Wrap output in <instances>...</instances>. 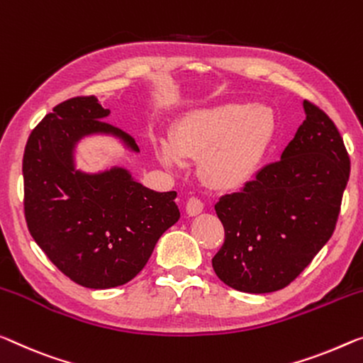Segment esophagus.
Segmentation results:
<instances>
[{
	"instance_id": "34e87169",
	"label": "esophagus",
	"mask_w": 363,
	"mask_h": 363,
	"mask_svg": "<svg viewBox=\"0 0 363 363\" xmlns=\"http://www.w3.org/2000/svg\"><path fill=\"white\" fill-rule=\"evenodd\" d=\"M203 209H204V204L201 203V201H199L198 198H189V199L186 201L185 211H186V214H188L189 217L198 216L199 213H203Z\"/></svg>"
}]
</instances>
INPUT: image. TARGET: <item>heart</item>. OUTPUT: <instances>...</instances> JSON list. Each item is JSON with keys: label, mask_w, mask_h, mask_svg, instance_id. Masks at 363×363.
Masks as SVG:
<instances>
[{"label": "heart", "mask_w": 363, "mask_h": 363, "mask_svg": "<svg viewBox=\"0 0 363 363\" xmlns=\"http://www.w3.org/2000/svg\"><path fill=\"white\" fill-rule=\"evenodd\" d=\"M276 120L261 105L219 104L186 111L154 144L155 159L177 170L182 159H199V177L214 191H237L258 174L271 147Z\"/></svg>", "instance_id": "b5f03b06"}]
</instances>
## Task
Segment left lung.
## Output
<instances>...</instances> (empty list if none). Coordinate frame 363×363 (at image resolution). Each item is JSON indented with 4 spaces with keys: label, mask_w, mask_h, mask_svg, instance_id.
<instances>
[{
    "label": "left lung",
    "mask_w": 363,
    "mask_h": 363,
    "mask_svg": "<svg viewBox=\"0 0 363 363\" xmlns=\"http://www.w3.org/2000/svg\"><path fill=\"white\" fill-rule=\"evenodd\" d=\"M303 110L306 118L281 160L216 204L225 240L213 267L235 291H281L311 263L336 227L350 160L330 116L308 100Z\"/></svg>",
    "instance_id": "obj_1"
}]
</instances>
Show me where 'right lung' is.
I'll list each match as a JSON object with an SVG mask.
<instances>
[{"mask_svg":"<svg viewBox=\"0 0 363 363\" xmlns=\"http://www.w3.org/2000/svg\"><path fill=\"white\" fill-rule=\"evenodd\" d=\"M108 115L96 96L66 100L30 133L22 160L30 235L65 276L87 289L130 282L180 219L175 191L149 189L125 167L76 169V147L89 136H111L139 152L135 139L105 123Z\"/></svg>","mask_w":363,"mask_h":363,"instance_id":"1","label":"right lung"}]
</instances>
